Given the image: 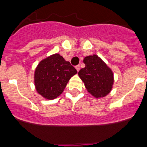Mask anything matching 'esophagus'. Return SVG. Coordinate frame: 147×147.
<instances>
[{
  "instance_id": "34e87169",
  "label": "esophagus",
  "mask_w": 147,
  "mask_h": 147,
  "mask_svg": "<svg viewBox=\"0 0 147 147\" xmlns=\"http://www.w3.org/2000/svg\"><path fill=\"white\" fill-rule=\"evenodd\" d=\"M76 71H79L80 70V65H76Z\"/></svg>"
}]
</instances>
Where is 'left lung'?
<instances>
[{
  "label": "left lung",
  "instance_id": "1",
  "mask_svg": "<svg viewBox=\"0 0 147 147\" xmlns=\"http://www.w3.org/2000/svg\"><path fill=\"white\" fill-rule=\"evenodd\" d=\"M85 67L78 74L90 94L96 98L107 96L112 89L113 74L96 55L88 56L83 60Z\"/></svg>",
  "mask_w": 147,
  "mask_h": 147
}]
</instances>
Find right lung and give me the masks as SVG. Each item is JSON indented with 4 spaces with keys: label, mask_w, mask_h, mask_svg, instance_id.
<instances>
[{
    "label": "right lung",
    "mask_w": 147,
    "mask_h": 147,
    "mask_svg": "<svg viewBox=\"0 0 147 147\" xmlns=\"http://www.w3.org/2000/svg\"><path fill=\"white\" fill-rule=\"evenodd\" d=\"M77 73L74 66L58 54L39 63L34 73V84L39 94L54 99L63 92L67 82Z\"/></svg>",
    "instance_id": "1"
}]
</instances>
